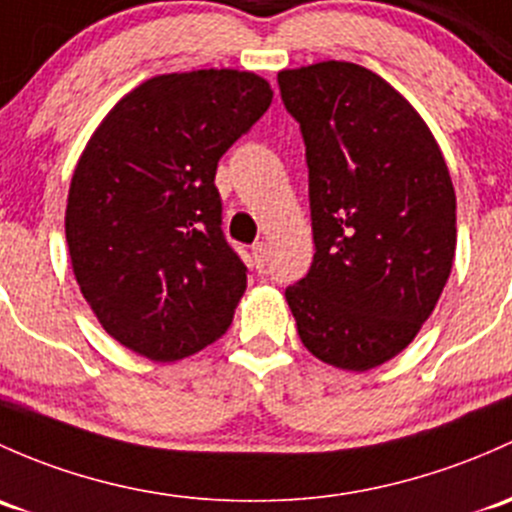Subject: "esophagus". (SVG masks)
<instances>
[{
    "label": "esophagus",
    "instance_id": "esophagus-1",
    "mask_svg": "<svg viewBox=\"0 0 512 512\" xmlns=\"http://www.w3.org/2000/svg\"><path fill=\"white\" fill-rule=\"evenodd\" d=\"M267 255H270V250H267L265 242H257V245H252V262H255L257 270H265Z\"/></svg>",
    "mask_w": 512,
    "mask_h": 512
}]
</instances>
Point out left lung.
<instances>
[{"label": "left lung", "mask_w": 512, "mask_h": 512, "mask_svg": "<svg viewBox=\"0 0 512 512\" xmlns=\"http://www.w3.org/2000/svg\"><path fill=\"white\" fill-rule=\"evenodd\" d=\"M309 166L316 255L284 297L328 365H383L417 336L456 250V196L439 144L380 75L326 61L277 75Z\"/></svg>", "instance_id": "left-lung-1"}]
</instances>
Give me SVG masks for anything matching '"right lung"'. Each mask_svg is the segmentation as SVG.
<instances>
[{
    "instance_id": "right-lung-1",
    "label": "right lung",
    "mask_w": 512,
    "mask_h": 512,
    "mask_svg": "<svg viewBox=\"0 0 512 512\" xmlns=\"http://www.w3.org/2000/svg\"><path fill=\"white\" fill-rule=\"evenodd\" d=\"M270 102L255 73L159 75L117 102L85 147L68 250L85 301L129 351L166 363L228 331L247 267L223 235L215 169Z\"/></svg>"
}]
</instances>
